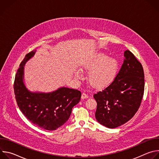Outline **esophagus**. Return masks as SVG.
<instances>
[{
    "label": "esophagus",
    "mask_w": 159,
    "mask_h": 159,
    "mask_svg": "<svg viewBox=\"0 0 159 159\" xmlns=\"http://www.w3.org/2000/svg\"><path fill=\"white\" fill-rule=\"evenodd\" d=\"M88 96L85 94V93H83L82 94V96H81V98L82 99H86V98H88Z\"/></svg>",
    "instance_id": "34e87169"
}]
</instances>
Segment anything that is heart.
I'll return each instance as SVG.
<instances>
[{
	"instance_id": "obj_1",
	"label": "heart",
	"mask_w": 159,
	"mask_h": 159,
	"mask_svg": "<svg viewBox=\"0 0 159 159\" xmlns=\"http://www.w3.org/2000/svg\"><path fill=\"white\" fill-rule=\"evenodd\" d=\"M83 69L90 70L89 82L96 87H104L110 85L117 76L119 64L115 58H109L102 53H97L82 64ZM78 78L82 75L81 72L76 74Z\"/></svg>"
}]
</instances>
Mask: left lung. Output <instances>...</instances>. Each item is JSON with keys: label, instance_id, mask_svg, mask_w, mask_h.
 <instances>
[{"label": "left lung", "instance_id": "obj_1", "mask_svg": "<svg viewBox=\"0 0 159 159\" xmlns=\"http://www.w3.org/2000/svg\"><path fill=\"white\" fill-rule=\"evenodd\" d=\"M116 77L109 86L94 94L97 102L96 118L109 128L118 127L139 110L144 93L143 66L129 50Z\"/></svg>", "mask_w": 159, "mask_h": 159}]
</instances>
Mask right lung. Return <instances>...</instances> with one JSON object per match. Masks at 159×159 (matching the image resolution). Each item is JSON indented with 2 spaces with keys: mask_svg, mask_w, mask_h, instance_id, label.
Segmentation results:
<instances>
[{
  "mask_svg": "<svg viewBox=\"0 0 159 159\" xmlns=\"http://www.w3.org/2000/svg\"><path fill=\"white\" fill-rule=\"evenodd\" d=\"M35 52L28 53L15 76L14 90L17 106L28 120L44 129L53 131L69 120L72 108L80 100V91L61 87L50 93H31L26 88L23 80L24 65Z\"/></svg>",
  "mask_w": 159,
  "mask_h": 159,
  "instance_id": "obj_1",
  "label": "right lung"
}]
</instances>
